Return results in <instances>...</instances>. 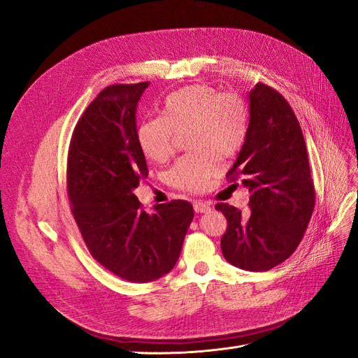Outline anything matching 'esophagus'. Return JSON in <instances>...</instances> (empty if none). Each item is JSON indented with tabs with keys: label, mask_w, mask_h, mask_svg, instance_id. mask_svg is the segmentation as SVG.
Instances as JSON below:
<instances>
[{
	"label": "esophagus",
	"mask_w": 358,
	"mask_h": 358,
	"mask_svg": "<svg viewBox=\"0 0 358 358\" xmlns=\"http://www.w3.org/2000/svg\"><path fill=\"white\" fill-rule=\"evenodd\" d=\"M194 210H196L197 213H206L210 210V204L208 201H194Z\"/></svg>",
	"instance_id": "esophagus-1"
}]
</instances>
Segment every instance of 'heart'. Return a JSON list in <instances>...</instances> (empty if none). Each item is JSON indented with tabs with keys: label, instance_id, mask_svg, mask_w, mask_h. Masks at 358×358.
Segmentation results:
<instances>
[{
	"label": "heart",
	"instance_id": "obj_1",
	"mask_svg": "<svg viewBox=\"0 0 358 358\" xmlns=\"http://www.w3.org/2000/svg\"><path fill=\"white\" fill-rule=\"evenodd\" d=\"M248 121V107L241 95L196 83L167 95L161 117L138 125L137 142L148 159L162 164L175 154L178 134L188 131L187 146L194 152L176 162L170 182L179 189L201 192L220 171L218 157L229 159L242 149Z\"/></svg>",
	"mask_w": 358,
	"mask_h": 358
}]
</instances>
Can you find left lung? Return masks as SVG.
Wrapping results in <instances>:
<instances>
[{"instance_id":"1","label":"left lung","mask_w":358,"mask_h":358,"mask_svg":"<svg viewBox=\"0 0 358 358\" xmlns=\"http://www.w3.org/2000/svg\"><path fill=\"white\" fill-rule=\"evenodd\" d=\"M251 192L249 208L218 203L227 218L221 239L230 264L264 272L296 251L315 208L305 137L288 101L276 90L257 83L249 92V125L245 143L227 179Z\"/></svg>"}]
</instances>
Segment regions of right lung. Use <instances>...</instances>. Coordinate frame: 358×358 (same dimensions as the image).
<instances>
[{
  "label": "right lung",
  "mask_w": 358,
  "mask_h": 358,
  "mask_svg": "<svg viewBox=\"0 0 358 358\" xmlns=\"http://www.w3.org/2000/svg\"><path fill=\"white\" fill-rule=\"evenodd\" d=\"M148 86L104 88L74 127L67 158L69 200L86 248L109 272L140 284L175 267L194 218L185 200L148 213L134 194L148 178L136 125L137 103Z\"/></svg>",
  "instance_id": "obj_1"
}]
</instances>
